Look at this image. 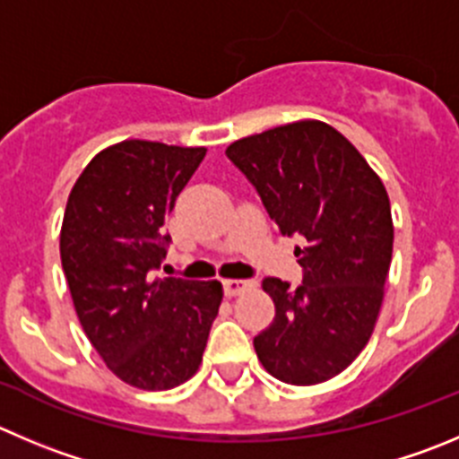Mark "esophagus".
<instances>
[{
	"label": "esophagus",
	"instance_id": "esophagus-1",
	"mask_svg": "<svg viewBox=\"0 0 459 459\" xmlns=\"http://www.w3.org/2000/svg\"><path fill=\"white\" fill-rule=\"evenodd\" d=\"M222 288H225V295L234 298V295L247 290V288H255V281H246V279H227V281H222Z\"/></svg>",
	"mask_w": 459,
	"mask_h": 459
}]
</instances>
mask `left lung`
<instances>
[{"mask_svg":"<svg viewBox=\"0 0 459 459\" xmlns=\"http://www.w3.org/2000/svg\"><path fill=\"white\" fill-rule=\"evenodd\" d=\"M225 155L252 182L304 277L264 279L274 320L255 338L265 372L290 385L338 377L365 349L392 261L390 198L351 142L325 121L277 126L230 143Z\"/></svg>","mask_w":459,"mask_h":459,"instance_id":"1","label":"left lung"}]
</instances>
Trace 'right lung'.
I'll return each instance as SVG.
<instances>
[{
	"instance_id": "right-lung-1",
	"label": "right lung",
	"mask_w": 459,
	"mask_h": 459,
	"mask_svg": "<svg viewBox=\"0 0 459 459\" xmlns=\"http://www.w3.org/2000/svg\"><path fill=\"white\" fill-rule=\"evenodd\" d=\"M207 148L126 139L101 151L69 194L60 261L82 331L115 377L171 390L203 363L221 281L157 279L164 221Z\"/></svg>"
}]
</instances>
